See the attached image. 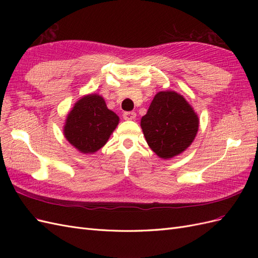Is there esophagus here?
<instances>
[{
    "label": "esophagus",
    "mask_w": 258,
    "mask_h": 258,
    "mask_svg": "<svg viewBox=\"0 0 258 258\" xmlns=\"http://www.w3.org/2000/svg\"><path fill=\"white\" fill-rule=\"evenodd\" d=\"M122 116H123V119H126V120H132V119L136 118L137 114H136V112H124V113L122 114Z\"/></svg>",
    "instance_id": "1"
}]
</instances>
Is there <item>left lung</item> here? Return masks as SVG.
<instances>
[{
  "label": "left lung",
  "instance_id": "left-lung-1",
  "mask_svg": "<svg viewBox=\"0 0 258 258\" xmlns=\"http://www.w3.org/2000/svg\"><path fill=\"white\" fill-rule=\"evenodd\" d=\"M141 128L151 150L161 159H171L191 145L199 117L181 93L159 91L141 118Z\"/></svg>",
  "mask_w": 258,
  "mask_h": 258
}]
</instances>
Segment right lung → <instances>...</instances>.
Returning <instances> with one entry per match:
<instances>
[{
    "label": "right lung",
    "mask_w": 258,
    "mask_h": 258,
    "mask_svg": "<svg viewBox=\"0 0 258 258\" xmlns=\"http://www.w3.org/2000/svg\"><path fill=\"white\" fill-rule=\"evenodd\" d=\"M119 122V117L108 110L102 96L89 93L76 101L67 115L63 135L68 142L83 154L102 148Z\"/></svg>",
    "instance_id": "add662e5"
}]
</instances>
